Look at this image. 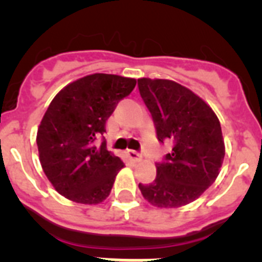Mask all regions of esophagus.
<instances>
[{
    "mask_svg": "<svg viewBox=\"0 0 262 262\" xmlns=\"http://www.w3.org/2000/svg\"><path fill=\"white\" fill-rule=\"evenodd\" d=\"M128 157L130 158V159L133 160V162H140V160L142 159V155H141L140 152L134 151V150H129V151H128Z\"/></svg>",
    "mask_w": 262,
    "mask_h": 262,
    "instance_id": "1",
    "label": "esophagus"
}]
</instances>
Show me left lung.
Instances as JSON below:
<instances>
[{
	"instance_id": "obj_1",
	"label": "left lung",
	"mask_w": 262,
	"mask_h": 262,
	"mask_svg": "<svg viewBox=\"0 0 262 262\" xmlns=\"http://www.w3.org/2000/svg\"><path fill=\"white\" fill-rule=\"evenodd\" d=\"M138 89L151 112L160 142H172L157 178L140 184L143 199L160 209L197 200L218 178L225 159L221 124L211 107L187 87L169 79H138Z\"/></svg>"
}]
</instances>
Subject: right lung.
<instances>
[{"label": "right lung", "mask_w": 262, "mask_h": 262, "mask_svg": "<svg viewBox=\"0 0 262 262\" xmlns=\"http://www.w3.org/2000/svg\"><path fill=\"white\" fill-rule=\"evenodd\" d=\"M136 83L134 78L95 73L67 84L51 102L36 143L44 173L65 199L98 205L110 195L124 162L104 142L96 147L94 141Z\"/></svg>", "instance_id": "1"}]
</instances>
